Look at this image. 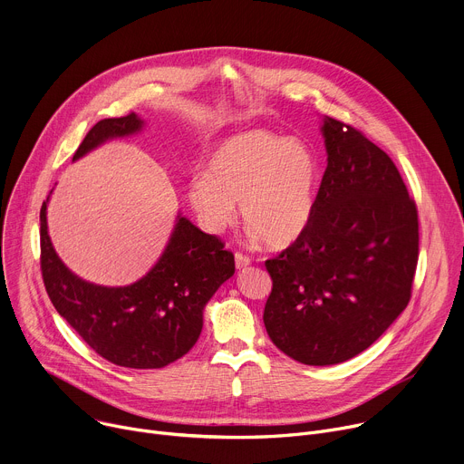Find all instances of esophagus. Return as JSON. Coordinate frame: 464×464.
<instances>
[{
  "label": "esophagus",
  "mask_w": 464,
  "mask_h": 464,
  "mask_svg": "<svg viewBox=\"0 0 464 464\" xmlns=\"http://www.w3.org/2000/svg\"><path fill=\"white\" fill-rule=\"evenodd\" d=\"M249 264H251V258L247 255H244L240 251L235 253V266H237V270H242V268L249 266Z\"/></svg>",
  "instance_id": "1"
}]
</instances>
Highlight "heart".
Listing matches in <instances>:
<instances>
[{"instance_id": "1", "label": "heart", "mask_w": 464, "mask_h": 464, "mask_svg": "<svg viewBox=\"0 0 464 464\" xmlns=\"http://www.w3.org/2000/svg\"><path fill=\"white\" fill-rule=\"evenodd\" d=\"M319 178L317 156L304 141L247 130L213 149L206 172L190 181L188 200L209 231L224 229L240 202L249 233L283 249L312 224Z\"/></svg>"}]
</instances>
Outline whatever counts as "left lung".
Masks as SVG:
<instances>
[{"instance_id": "obj_1", "label": "left lung", "mask_w": 464, "mask_h": 464, "mask_svg": "<svg viewBox=\"0 0 464 464\" xmlns=\"http://www.w3.org/2000/svg\"><path fill=\"white\" fill-rule=\"evenodd\" d=\"M317 206L304 235L266 260L274 281L264 326L304 365H334L369 349L410 303L419 215L391 158L360 130L324 117Z\"/></svg>"}]
</instances>
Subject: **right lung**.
<instances>
[{
  "label": "right lung",
  "instance_id": "add662e5",
  "mask_svg": "<svg viewBox=\"0 0 464 464\" xmlns=\"http://www.w3.org/2000/svg\"><path fill=\"white\" fill-rule=\"evenodd\" d=\"M143 121L131 111L99 121L73 161L108 140L138 134ZM47 200L40 209V266L56 312L104 360L130 369H161L187 354L200 338L204 308L235 274L224 242L178 215L154 268L128 286H99L77 277L56 255L47 233Z\"/></svg>",
  "mask_w": 464,
  "mask_h": 464
}]
</instances>
